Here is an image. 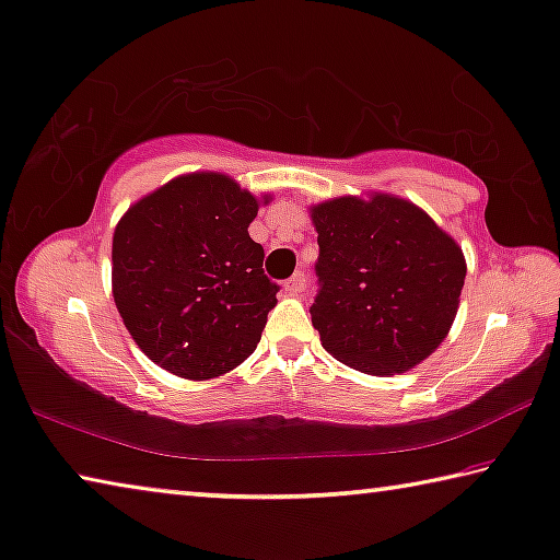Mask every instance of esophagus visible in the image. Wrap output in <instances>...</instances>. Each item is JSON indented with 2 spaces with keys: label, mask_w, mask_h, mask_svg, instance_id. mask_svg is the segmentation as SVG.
Wrapping results in <instances>:
<instances>
[{
  "label": "esophagus",
  "mask_w": 560,
  "mask_h": 560,
  "mask_svg": "<svg viewBox=\"0 0 560 560\" xmlns=\"http://www.w3.org/2000/svg\"><path fill=\"white\" fill-rule=\"evenodd\" d=\"M304 287H306V273L304 271L294 273V277H291L287 283H283V289H287L289 294H302Z\"/></svg>",
  "instance_id": "esophagus-1"
}]
</instances>
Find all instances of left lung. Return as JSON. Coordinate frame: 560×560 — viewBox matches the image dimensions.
I'll return each instance as SVG.
<instances>
[{"instance_id": "left-lung-1", "label": "left lung", "mask_w": 560, "mask_h": 560, "mask_svg": "<svg viewBox=\"0 0 560 560\" xmlns=\"http://www.w3.org/2000/svg\"><path fill=\"white\" fill-rule=\"evenodd\" d=\"M322 347L364 374H399L447 337L465 283L460 246L402 198H337L312 208Z\"/></svg>"}]
</instances>
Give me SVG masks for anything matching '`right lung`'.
Listing matches in <instances>:
<instances>
[{
	"label": "right lung",
	"instance_id": "add662e5",
	"mask_svg": "<svg viewBox=\"0 0 560 560\" xmlns=\"http://www.w3.org/2000/svg\"><path fill=\"white\" fill-rule=\"evenodd\" d=\"M256 213L258 200L226 175L194 173L120 219L113 296L132 339L163 370L211 380L254 354L279 291L248 236Z\"/></svg>",
	"mask_w": 560,
	"mask_h": 560
}]
</instances>
